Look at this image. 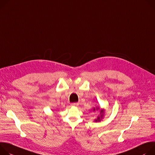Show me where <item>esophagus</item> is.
Instances as JSON below:
<instances>
[{
    "instance_id": "1",
    "label": "esophagus",
    "mask_w": 155,
    "mask_h": 155,
    "mask_svg": "<svg viewBox=\"0 0 155 155\" xmlns=\"http://www.w3.org/2000/svg\"><path fill=\"white\" fill-rule=\"evenodd\" d=\"M78 105H79L78 103H73V104H71V106L73 107H77Z\"/></svg>"
}]
</instances>
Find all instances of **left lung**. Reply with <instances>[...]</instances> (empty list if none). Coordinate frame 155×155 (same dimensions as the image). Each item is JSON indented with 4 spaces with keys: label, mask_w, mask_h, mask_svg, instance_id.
I'll return each mask as SVG.
<instances>
[{
    "label": "left lung",
    "mask_w": 155,
    "mask_h": 155,
    "mask_svg": "<svg viewBox=\"0 0 155 155\" xmlns=\"http://www.w3.org/2000/svg\"><path fill=\"white\" fill-rule=\"evenodd\" d=\"M98 108H97V110H98ZM95 109L94 108V111H95ZM104 110H100V116H98L97 117V118L95 119V122L100 121L101 120V119L103 118V117H104Z\"/></svg>",
    "instance_id": "1"
}]
</instances>
